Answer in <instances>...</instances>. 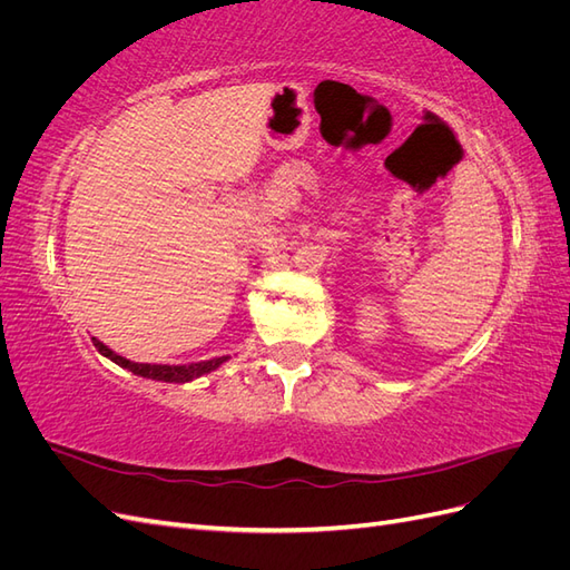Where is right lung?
I'll return each mask as SVG.
<instances>
[{"mask_svg": "<svg viewBox=\"0 0 570 570\" xmlns=\"http://www.w3.org/2000/svg\"><path fill=\"white\" fill-rule=\"evenodd\" d=\"M95 347L101 356L111 358L114 364H118L120 368H128L135 375L142 377H151V381H161V383H189L195 381L199 375H206L216 371L220 364H226L230 356H216L209 361H199V364H183V366H168V364H135V361H128L124 356H118L116 352H111L105 342H99L97 337H92Z\"/></svg>", "mask_w": 570, "mask_h": 570, "instance_id": "1", "label": "right lung"}]
</instances>
